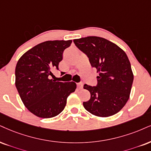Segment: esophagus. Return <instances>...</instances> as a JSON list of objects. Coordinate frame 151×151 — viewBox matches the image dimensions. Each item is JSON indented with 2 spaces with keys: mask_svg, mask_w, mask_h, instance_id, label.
Instances as JSON below:
<instances>
[{
  "mask_svg": "<svg viewBox=\"0 0 151 151\" xmlns=\"http://www.w3.org/2000/svg\"><path fill=\"white\" fill-rule=\"evenodd\" d=\"M77 86L78 87V89H82L83 88V83H77Z\"/></svg>",
  "mask_w": 151,
  "mask_h": 151,
  "instance_id": "1",
  "label": "esophagus"
}]
</instances>
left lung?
Here are the masks:
<instances>
[{
	"label": "left lung",
	"instance_id": "8db88e82",
	"mask_svg": "<svg viewBox=\"0 0 151 151\" xmlns=\"http://www.w3.org/2000/svg\"><path fill=\"white\" fill-rule=\"evenodd\" d=\"M76 46L89 58L99 73L96 86L85 84L90 92L89 101L83 102L87 111L99 117L118 113L129 98L134 75L127 55L117 45L97 36L73 40Z\"/></svg>",
	"mask_w": 151,
	"mask_h": 151
}]
</instances>
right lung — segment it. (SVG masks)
Wrapping results in <instances>:
<instances>
[{
	"label": "right lung",
	"instance_id": "add662e5",
	"mask_svg": "<svg viewBox=\"0 0 151 151\" xmlns=\"http://www.w3.org/2000/svg\"><path fill=\"white\" fill-rule=\"evenodd\" d=\"M72 40H48L37 45L20 57L15 68V85L27 109L39 118L57 116L64 109L66 99L75 92L74 82L50 79L59 69L63 52Z\"/></svg>",
	"mask_w": 151,
	"mask_h": 151
}]
</instances>
